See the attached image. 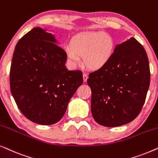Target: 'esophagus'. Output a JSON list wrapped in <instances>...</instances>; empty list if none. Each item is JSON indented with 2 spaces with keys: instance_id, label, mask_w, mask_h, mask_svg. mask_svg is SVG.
I'll list each match as a JSON object with an SVG mask.
<instances>
[{
  "instance_id": "34e87169",
  "label": "esophagus",
  "mask_w": 158,
  "mask_h": 158,
  "mask_svg": "<svg viewBox=\"0 0 158 158\" xmlns=\"http://www.w3.org/2000/svg\"><path fill=\"white\" fill-rule=\"evenodd\" d=\"M83 82L87 81V80L88 78V76L87 74H83Z\"/></svg>"
}]
</instances>
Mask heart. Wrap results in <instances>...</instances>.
Segmentation results:
<instances>
[{
    "label": "heart",
    "instance_id": "obj_1",
    "mask_svg": "<svg viewBox=\"0 0 158 158\" xmlns=\"http://www.w3.org/2000/svg\"><path fill=\"white\" fill-rule=\"evenodd\" d=\"M114 49L115 41L113 36L103 31H92L75 36L64 51L72 67L80 64V57H83L84 64L88 69L98 70L109 63Z\"/></svg>",
    "mask_w": 158,
    "mask_h": 158
}]
</instances>
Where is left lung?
Listing matches in <instances>:
<instances>
[{
  "mask_svg": "<svg viewBox=\"0 0 158 158\" xmlns=\"http://www.w3.org/2000/svg\"><path fill=\"white\" fill-rule=\"evenodd\" d=\"M150 82L148 57L143 46L131 37L116 45L104 68L89 74L91 113L102 126L124 125L139 115Z\"/></svg>",
  "mask_w": 158,
  "mask_h": 158,
  "instance_id": "obj_1",
  "label": "left lung"
}]
</instances>
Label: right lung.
I'll return each mask as SVG.
<instances>
[{
    "instance_id": "right-lung-1",
    "label": "right lung",
    "mask_w": 158,
    "mask_h": 158,
    "mask_svg": "<svg viewBox=\"0 0 158 158\" xmlns=\"http://www.w3.org/2000/svg\"><path fill=\"white\" fill-rule=\"evenodd\" d=\"M52 34L35 27L19 41L10 70L12 96L21 113L31 122H59L70 100L83 84V73L68 70L65 52Z\"/></svg>"
}]
</instances>
